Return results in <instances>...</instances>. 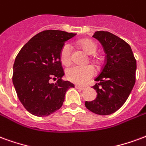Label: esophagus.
<instances>
[{"label": "esophagus", "mask_w": 146, "mask_h": 146, "mask_svg": "<svg viewBox=\"0 0 146 146\" xmlns=\"http://www.w3.org/2000/svg\"><path fill=\"white\" fill-rule=\"evenodd\" d=\"M74 87H75V89H80V90H85V89H86V88H85V87H83V86H74Z\"/></svg>", "instance_id": "esophagus-1"}]
</instances>
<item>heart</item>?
Returning <instances> with one entry per match:
<instances>
[{
  "instance_id": "heart-1",
  "label": "heart",
  "mask_w": 146,
  "mask_h": 146,
  "mask_svg": "<svg viewBox=\"0 0 146 146\" xmlns=\"http://www.w3.org/2000/svg\"><path fill=\"white\" fill-rule=\"evenodd\" d=\"M82 48L87 54H95L97 46L95 42L89 39H82L78 42ZM72 46L69 42H66L62 46L60 51V60L64 65L68 66L72 63ZM96 74V70L92 65L72 66L67 69L66 78L67 79L78 85H85L92 79Z\"/></svg>"
}]
</instances>
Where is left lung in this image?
Masks as SVG:
<instances>
[{"instance_id": "1", "label": "left lung", "mask_w": 146, "mask_h": 146, "mask_svg": "<svg viewBox=\"0 0 146 146\" xmlns=\"http://www.w3.org/2000/svg\"><path fill=\"white\" fill-rule=\"evenodd\" d=\"M92 36L103 45L106 57L92 87L97 97L85 106L96 114L109 115L124 105L135 86L136 60L129 44L114 34L97 31Z\"/></svg>"}]
</instances>
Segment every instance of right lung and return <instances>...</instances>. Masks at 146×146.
<instances>
[{
  "mask_svg": "<svg viewBox=\"0 0 146 146\" xmlns=\"http://www.w3.org/2000/svg\"><path fill=\"white\" fill-rule=\"evenodd\" d=\"M76 34L44 30L22 46L13 65V82L19 100L27 111L44 117L59 110L67 90L74 84L63 81L60 51L65 41ZM58 80L50 83V79Z\"/></svg>",
  "mask_w": 146,
  "mask_h": 146,
  "instance_id": "1",
  "label": "right lung"
}]
</instances>
